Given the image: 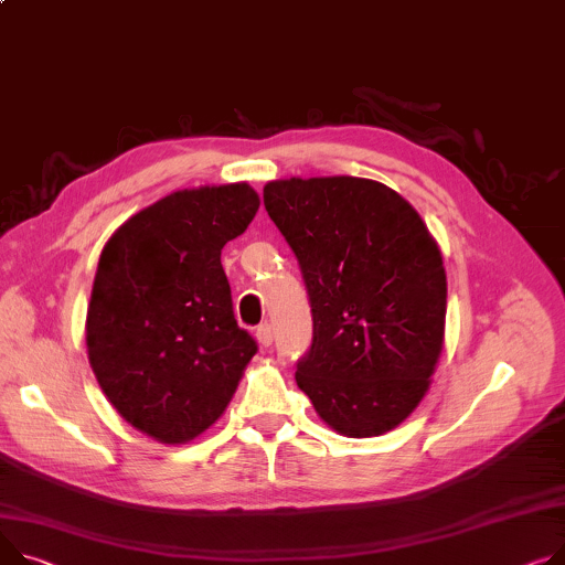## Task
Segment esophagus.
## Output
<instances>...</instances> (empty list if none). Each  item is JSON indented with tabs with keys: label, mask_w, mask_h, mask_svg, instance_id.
<instances>
[{
	"label": "esophagus",
	"mask_w": 565,
	"mask_h": 565,
	"mask_svg": "<svg viewBox=\"0 0 565 565\" xmlns=\"http://www.w3.org/2000/svg\"><path fill=\"white\" fill-rule=\"evenodd\" d=\"M273 338H275V331H273V324H268V322H263V324H258L256 327V341L263 345V348H268V345H273Z\"/></svg>",
	"instance_id": "obj_1"
}]
</instances>
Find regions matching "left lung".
Instances as JSON below:
<instances>
[{
    "instance_id": "8db88e82",
    "label": "left lung",
    "mask_w": 565,
    "mask_h": 565,
    "mask_svg": "<svg viewBox=\"0 0 565 565\" xmlns=\"http://www.w3.org/2000/svg\"><path fill=\"white\" fill-rule=\"evenodd\" d=\"M263 204L297 256L313 341L295 382L350 438L382 436L429 388L443 352L447 279L427 224L393 188L361 177L279 179Z\"/></svg>"
}]
</instances>
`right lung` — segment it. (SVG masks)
<instances>
[{"mask_svg":"<svg viewBox=\"0 0 565 565\" xmlns=\"http://www.w3.org/2000/svg\"><path fill=\"white\" fill-rule=\"evenodd\" d=\"M258 204L247 183L177 191L131 215L102 249L88 361L113 408L161 443L206 431L258 350L234 318L220 263Z\"/></svg>","mask_w":565,"mask_h":565,"instance_id":"add662e5","label":"right lung"}]
</instances>
